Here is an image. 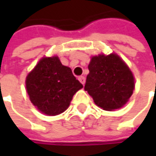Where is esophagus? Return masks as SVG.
<instances>
[{"instance_id": "obj_1", "label": "esophagus", "mask_w": 156, "mask_h": 156, "mask_svg": "<svg viewBox=\"0 0 156 156\" xmlns=\"http://www.w3.org/2000/svg\"><path fill=\"white\" fill-rule=\"evenodd\" d=\"M78 80L80 81V83L81 84H85V82H86V78L84 77V76H80V77H78Z\"/></svg>"}]
</instances>
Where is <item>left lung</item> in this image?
Wrapping results in <instances>:
<instances>
[{
  "label": "left lung",
  "mask_w": 156,
  "mask_h": 156,
  "mask_svg": "<svg viewBox=\"0 0 156 156\" xmlns=\"http://www.w3.org/2000/svg\"><path fill=\"white\" fill-rule=\"evenodd\" d=\"M85 90L104 110L122 108L132 96L135 80L131 70L116 55H98L88 65Z\"/></svg>",
  "instance_id": "left-lung-1"
}]
</instances>
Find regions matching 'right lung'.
<instances>
[{
  "instance_id": "right-lung-1",
  "label": "right lung",
  "mask_w": 156,
  "mask_h": 156,
  "mask_svg": "<svg viewBox=\"0 0 156 156\" xmlns=\"http://www.w3.org/2000/svg\"><path fill=\"white\" fill-rule=\"evenodd\" d=\"M82 87L71 69L63 66L58 57L43 58L26 78L31 103L48 115L63 113Z\"/></svg>"
}]
</instances>
